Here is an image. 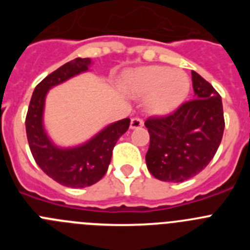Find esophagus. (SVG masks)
Here are the masks:
<instances>
[{
	"mask_svg": "<svg viewBox=\"0 0 250 250\" xmlns=\"http://www.w3.org/2000/svg\"><path fill=\"white\" fill-rule=\"evenodd\" d=\"M144 125V120L140 118H132L131 121H130V127L131 129H139Z\"/></svg>",
	"mask_w": 250,
	"mask_h": 250,
	"instance_id": "1",
	"label": "esophagus"
}]
</instances>
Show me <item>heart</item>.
Instances as JSON below:
<instances>
[{"label": "heart", "mask_w": 250, "mask_h": 250, "mask_svg": "<svg viewBox=\"0 0 250 250\" xmlns=\"http://www.w3.org/2000/svg\"><path fill=\"white\" fill-rule=\"evenodd\" d=\"M126 89L134 96H149L147 111L154 115H165L185 100L190 81L182 71H173V68L164 66H147L136 70L129 77Z\"/></svg>", "instance_id": "1"}]
</instances>
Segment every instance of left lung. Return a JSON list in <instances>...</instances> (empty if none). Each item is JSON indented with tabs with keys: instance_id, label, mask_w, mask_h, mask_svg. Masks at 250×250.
<instances>
[{
	"instance_id": "left-lung-1",
	"label": "left lung",
	"mask_w": 250,
	"mask_h": 250,
	"mask_svg": "<svg viewBox=\"0 0 250 250\" xmlns=\"http://www.w3.org/2000/svg\"><path fill=\"white\" fill-rule=\"evenodd\" d=\"M194 98L174 112L145 121L150 145L145 160L152 176L182 183L205 169L224 132L220 95L199 74L191 71Z\"/></svg>"
}]
</instances>
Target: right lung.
I'll use <instances>...</instances> for the list:
<instances>
[{
    "mask_svg": "<svg viewBox=\"0 0 250 250\" xmlns=\"http://www.w3.org/2000/svg\"><path fill=\"white\" fill-rule=\"evenodd\" d=\"M90 59H77L51 72L35 87L26 115V134L36 164L59 184L85 188L98 183L106 174L116 141L127 131L130 119L110 124L87 143L75 147H59L43 129V107L47 91L54 86L89 70Z\"/></svg>",
    "mask_w": 250,
    "mask_h": 250,
    "instance_id": "right-lung-1",
    "label": "right lung"
}]
</instances>
